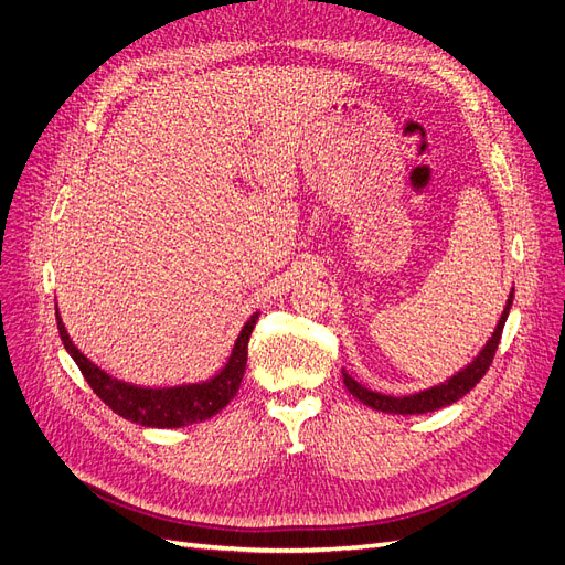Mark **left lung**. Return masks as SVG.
<instances>
[{
  "instance_id": "1",
  "label": "left lung",
  "mask_w": 565,
  "mask_h": 565,
  "mask_svg": "<svg viewBox=\"0 0 565 565\" xmlns=\"http://www.w3.org/2000/svg\"><path fill=\"white\" fill-rule=\"evenodd\" d=\"M511 303H514V289L509 292V299H507V306H504V311L500 316L498 328H494V332L490 334V339L486 341L483 349L476 353L471 363H467L465 367L457 370L452 377L443 380L440 384H434L429 388H422V391H415V393H407V396H388V393L372 391V388L363 386L361 382H355L347 370H341V377H344V384H347V388H349L353 398L365 403L372 409H380V413L424 415V413H434V409H440L446 405H452L461 396H467V393L478 382H481V377L488 372L492 358H494V351H498L504 322H507V316L511 311Z\"/></svg>"
}]
</instances>
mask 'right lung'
<instances>
[{"label": "right lung", "instance_id": "1", "mask_svg": "<svg viewBox=\"0 0 565 565\" xmlns=\"http://www.w3.org/2000/svg\"><path fill=\"white\" fill-rule=\"evenodd\" d=\"M259 316V311H254L247 318L241 334L235 337V344L226 358V363L221 365V370L212 374L210 380L183 382L177 386H141L117 380L106 370H100L96 363H92L89 358L73 344L56 303V320L63 347L71 353V358L77 363L79 372L94 388L96 396L119 417L141 426H152V429H181V426L204 422L214 417L218 409H224L233 401L243 382L247 365V344Z\"/></svg>", "mask_w": 565, "mask_h": 565}]
</instances>
